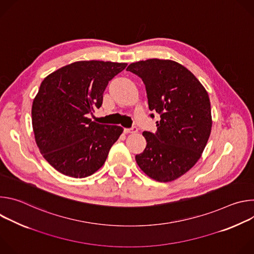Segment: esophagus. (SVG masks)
I'll use <instances>...</instances> for the list:
<instances>
[{"label": "esophagus", "mask_w": 254, "mask_h": 254, "mask_svg": "<svg viewBox=\"0 0 254 254\" xmlns=\"http://www.w3.org/2000/svg\"><path fill=\"white\" fill-rule=\"evenodd\" d=\"M137 131V127H132L130 128H125V132H130V133H134Z\"/></svg>", "instance_id": "esophagus-1"}]
</instances>
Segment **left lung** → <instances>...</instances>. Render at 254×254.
<instances>
[{
  "label": "left lung",
  "instance_id": "1",
  "mask_svg": "<svg viewBox=\"0 0 254 254\" xmlns=\"http://www.w3.org/2000/svg\"><path fill=\"white\" fill-rule=\"evenodd\" d=\"M127 70L141 78L150 111L161 118L155 133L142 132L147 147L135 156L136 164L158 182H171L187 173L206 147L212 127L209 95L191 71L173 60L138 61Z\"/></svg>",
  "mask_w": 254,
  "mask_h": 254
}]
</instances>
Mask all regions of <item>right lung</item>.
I'll return each instance as SVG.
<instances>
[{
    "instance_id": "right-lung-1",
    "label": "right lung",
    "mask_w": 254,
    "mask_h": 254,
    "mask_svg": "<svg viewBox=\"0 0 254 254\" xmlns=\"http://www.w3.org/2000/svg\"><path fill=\"white\" fill-rule=\"evenodd\" d=\"M127 63L77 61L42 81L32 105L36 143L58 172L85 178L101 168L124 128L99 125L88 117L102 104L103 92Z\"/></svg>"
}]
</instances>
